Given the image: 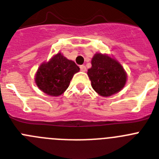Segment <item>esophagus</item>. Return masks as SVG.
Returning <instances> with one entry per match:
<instances>
[{"mask_svg":"<svg viewBox=\"0 0 159 159\" xmlns=\"http://www.w3.org/2000/svg\"><path fill=\"white\" fill-rule=\"evenodd\" d=\"M80 69H81V71L82 72H85L86 70V68L85 65H81V66H80Z\"/></svg>","mask_w":159,"mask_h":159,"instance_id":"esophagus-1","label":"esophagus"}]
</instances>
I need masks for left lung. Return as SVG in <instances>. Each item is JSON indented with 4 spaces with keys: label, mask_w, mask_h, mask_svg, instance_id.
<instances>
[{
    "label": "left lung",
    "mask_w": 159,
    "mask_h": 159,
    "mask_svg": "<svg viewBox=\"0 0 159 159\" xmlns=\"http://www.w3.org/2000/svg\"><path fill=\"white\" fill-rule=\"evenodd\" d=\"M91 65L87 74L92 87L99 95L108 97L122 90L127 74L116 60L108 55L96 53L92 58Z\"/></svg>",
    "instance_id": "left-lung-1"
}]
</instances>
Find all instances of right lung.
Masks as SVG:
<instances>
[{"label": "right lung", "mask_w": 159, "mask_h": 159, "mask_svg": "<svg viewBox=\"0 0 159 159\" xmlns=\"http://www.w3.org/2000/svg\"><path fill=\"white\" fill-rule=\"evenodd\" d=\"M80 68L61 52L39 66L35 74V83L43 92L51 96H59L69 87L70 81Z\"/></svg>", "instance_id": "1"}]
</instances>
